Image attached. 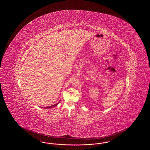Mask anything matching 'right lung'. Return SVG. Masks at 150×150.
Instances as JSON below:
<instances>
[{
	"label": "right lung",
	"mask_w": 150,
	"mask_h": 150,
	"mask_svg": "<svg viewBox=\"0 0 150 150\" xmlns=\"http://www.w3.org/2000/svg\"><path fill=\"white\" fill-rule=\"evenodd\" d=\"M59 102H58L57 103L55 104V105H51V106H49V107H45V108H52V107H55V106H56V105H57Z\"/></svg>",
	"instance_id": "right-lung-1"
}]
</instances>
